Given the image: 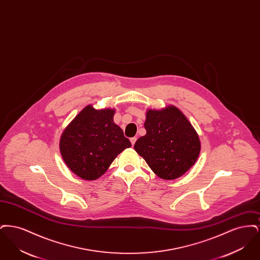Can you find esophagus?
I'll return each mask as SVG.
<instances>
[{
  "label": "esophagus",
  "mask_w": 260,
  "mask_h": 260,
  "mask_svg": "<svg viewBox=\"0 0 260 260\" xmlns=\"http://www.w3.org/2000/svg\"><path fill=\"white\" fill-rule=\"evenodd\" d=\"M136 139H137V138H136V137H132V138H131V142H132V144H133V145H135V143H136Z\"/></svg>",
  "instance_id": "34e87169"
}]
</instances>
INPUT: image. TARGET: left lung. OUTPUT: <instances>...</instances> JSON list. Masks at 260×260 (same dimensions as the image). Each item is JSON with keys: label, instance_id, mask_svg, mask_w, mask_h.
<instances>
[{"label": "left lung", "instance_id": "left-lung-1", "mask_svg": "<svg viewBox=\"0 0 260 260\" xmlns=\"http://www.w3.org/2000/svg\"><path fill=\"white\" fill-rule=\"evenodd\" d=\"M144 126L146 135L136 140L135 150L159 177L178 178L197 161L198 135L176 107L149 110Z\"/></svg>", "mask_w": 260, "mask_h": 260}]
</instances>
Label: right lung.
<instances>
[{"label": "right lung", "mask_w": 260, "mask_h": 260, "mask_svg": "<svg viewBox=\"0 0 260 260\" xmlns=\"http://www.w3.org/2000/svg\"><path fill=\"white\" fill-rule=\"evenodd\" d=\"M113 116L114 110H95L88 105L62 134V158L83 179L100 177L121 152L132 146L122 128L113 122Z\"/></svg>", "instance_id": "add662e5"}]
</instances>
